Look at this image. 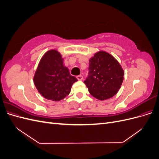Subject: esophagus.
Segmentation results:
<instances>
[{
  "label": "esophagus",
  "instance_id": "esophagus-1",
  "mask_svg": "<svg viewBox=\"0 0 159 159\" xmlns=\"http://www.w3.org/2000/svg\"><path fill=\"white\" fill-rule=\"evenodd\" d=\"M77 79H78V80H83V76L81 75H79L76 77Z\"/></svg>",
  "mask_w": 159,
  "mask_h": 159
}]
</instances>
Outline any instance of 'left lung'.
Returning <instances> with one entry per match:
<instances>
[{"mask_svg":"<svg viewBox=\"0 0 159 159\" xmlns=\"http://www.w3.org/2000/svg\"><path fill=\"white\" fill-rule=\"evenodd\" d=\"M121 66L109 53L99 51L89 60V75L84 84L89 93L99 100H105L116 94L123 81Z\"/></svg>","mask_w":159,"mask_h":159,"instance_id":"left-lung-1","label":"left lung"}]
</instances>
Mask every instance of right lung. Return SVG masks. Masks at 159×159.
Returning a JSON list of instances; mask_svg holds the SVG:
<instances>
[{
	"mask_svg": "<svg viewBox=\"0 0 159 159\" xmlns=\"http://www.w3.org/2000/svg\"><path fill=\"white\" fill-rule=\"evenodd\" d=\"M63 58L56 50H50L42 56L34 76L38 91L44 98L58 102L70 93L71 86L78 81L70 75L63 64Z\"/></svg>",
	"mask_w": 159,
	"mask_h": 159,
	"instance_id": "1",
	"label": "right lung"
}]
</instances>
